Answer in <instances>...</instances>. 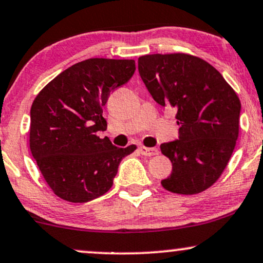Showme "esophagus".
<instances>
[{"label":"esophagus","instance_id":"esophagus-1","mask_svg":"<svg viewBox=\"0 0 263 263\" xmlns=\"http://www.w3.org/2000/svg\"><path fill=\"white\" fill-rule=\"evenodd\" d=\"M140 152L142 156H147V157L157 156V154L159 153V151H158L157 148H148V147H140Z\"/></svg>","mask_w":263,"mask_h":263}]
</instances>
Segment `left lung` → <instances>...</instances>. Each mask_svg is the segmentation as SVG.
Returning <instances> with one entry per match:
<instances>
[{"instance_id": "1", "label": "left lung", "mask_w": 263, "mask_h": 263, "mask_svg": "<svg viewBox=\"0 0 263 263\" xmlns=\"http://www.w3.org/2000/svg\"><path fill=\"white\" fill-rule=\"evenodd\" d=\"M138 72L158 104L175 107L180 125L179 140L160 145L173 164L163 187L200 194L220 178L235 148L239 97L213 66L187 53L141 56Z\"/></svg>"}]
</instances>
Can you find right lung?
<instances>
[{
  "instance_id": "right-lung-1",
  "label": "right lung",
  "mask_w": 263,
  "mask_h": 263,
  "mask_svg": "<svg viewBox=\"0 0 263 263\" xmlns=\"http://www.w3.org/2000/svg\"><path fill=\"white\" fill-rule=\"evenodd\" d=\"M135 60L88 59L47 83L30 109L29 145L41 175L62 200L84 203L111 189L122 158L136 145L118 148L105 131L103 107L110 91L127 83Z\"/></svg>"
}]
</instances>
